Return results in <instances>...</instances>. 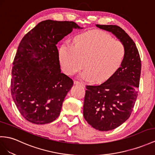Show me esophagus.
<instances>
[{
	"mask_svg": "<svg viewBox=\"0 0 155 155\" xmlns=\"http://www.w3.org/2000/svg\"><path fill=\"white\" fill-rule=\"evenodd\" d=\"M74 84H77V85H81V86H84V84L83 83L79 82V81H74Z\"/></svg>",
	"mask_w": 155,
	"mask_h": 155,
	"instance_id": "obj_1",
	"label": "esophagus"
}]
</instances>
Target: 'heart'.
I'll return each mask as SVG.
<instances>
[{
  "instance_id": "heart-1",
  "label": "heart",
  "mask_w": 155,
  "mask_h": 155,
  "mask_svg": "<svg viewBox=\"0 0 155 155\" xmlns=\"http://www.w3.org/2000/svg\"><path fill=\"white\" fill-rule=\"evenodd\" d=\"M126 48L122 42L100 30L82 33L74 44L65 43L59 50L63 69L73 74L84 65L82 78L101 84L107 81L120 69L125 58Z\"/></svg>"
}]
</instances>
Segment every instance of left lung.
<instances>
[{
	"mask_svg": "<svg viewBox=\"0 0 155 155\" xmlns=\"http://www.w3.org/2000/svg\"><path fill=\"white\" fill-rule=\"evenodd\" d=\"M112 33L125 46L126 55L117 73L100 85L86 86L83 115L90 126L100 131L117 128L130 117L136 103L141 64L136 44L120 27L96 25Z\"/></svg>",
	"mask_w": 155,
	"mask_h": 155,
	"instance_id": "8db88e82",
	"label": "left lung"
}]
</instances>
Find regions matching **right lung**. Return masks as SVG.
I'll return each instance as SVG.
<instances>
[{"instance_id": "1", "label": "right lung", "mask_w": 155, "mask_h": 155, "mask_svg": "<svg viewBox=\"0 0 155 155\" xmlns=\"http://www.w3.org/2000/svg\"><path fill=\"white\" fill-rule=\"evenodd\" d=\"M73 21L46 20L22 38L13 62L11 94L21 115L36 124L53 122L73 81L61 72L57 44L73 29Z\"/></svg>"}]
</instances>
